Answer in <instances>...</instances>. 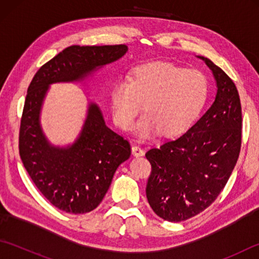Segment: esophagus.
I'll return each mask as SVG.
<instances>
[{
	"mask_svg": "<svg viewBox=\"0 0 259 259\" xmlns=\"http://www.w3.org/2000/svg\"><path fill=\"white\" fill-rule=\"evenodd\" d=\"M131 150H133V155L136 157L144 156V149H142L140 146H133Z\"/></svg>",
	"mask_w": 259,
	"mask_h": 259,
	"instance_id": "34e87169",
	"label": "esophagus"
}]
</instances>
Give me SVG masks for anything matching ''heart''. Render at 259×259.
Segmentation results:
<instances>
[{
  "mask_svg": "<svg viewBox=\"0 0 259 259\" xmlns=\"http://www.w3.org/2000/svg\"><path fill=\"white\" fill-rule=\"evenodd\" d=\"M208 95V79L200 70L164 62L144 64L129 79H120L112 85V119L119 128L128 130L145 103L146 113L136 123V133L144 138L159 131L176 136L199 117Z\"/></svg>",
  "mask_w": 259,
  "mask_h": 259,
  "instance_id": "heart-1",
  "label": "heart"
}]
</instances>
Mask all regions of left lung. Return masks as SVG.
Segmentation results:
<instances>
[{
    "instance_id": "8db88e82",
    "label": "left lung",
    "mask_w": 259,
    "mask_h": 259,
    "mask_svg": "<svg viewBox=\"0 0 259 259\" xmlns=\"http://www.w3.org/2000/svg\"><path fill=\"white\" fill-rule=\"evenodd\" d=\"M203 60L217 83L214 101L184 135L151 148L146 194L152 210L167 222H184L216 200L238 160L241 106L233 80L210 60Z\"/></svg>"
}]
</instances>
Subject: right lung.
I'll return each mask as SVG.
<instances>
[{"label":"right lung","instance_id":"obj_1","mask_svg":"<svg viewBox=\"0 0 259 259\" xmlns=\"http://www.w3.org/2000/svg\"><path fill=\"white\" fill-rule=\"evenodd\" d=\"M126 51L124 45L71 46L43 64L27 88L19 135L20 157L36 188L60 210L85 213L100 205L115 170L130 157L131 147L108 128L96 103L88 107L84 124L72 145L52 146L40 124L49 85L83 80Z\"/></svg>","mask_w":259,"mask_h":259}]
</instances>
